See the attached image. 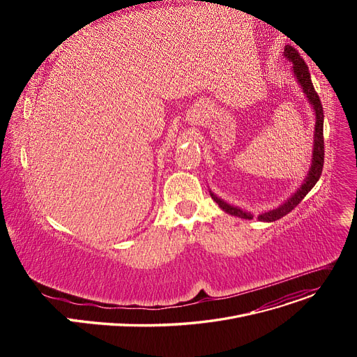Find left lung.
Here are the masks:
<instances>
[{
	"label": "left lung",
	"instance_id": "8db88e82",
	"mask_svg": "<svg viewBox=\"0 0 357 357\" xmlns=\"http://www.w3.org/2000/svg\"><path fill=\"white\" fill-rule=\"evenodd\" d=\"M284 54L287 56L289 61H292L295 77H296L299 85L303 86L304 93L308 97V100L312 104L314 111H315L317 121H315V135H314L312 165H311V169H310V174H308V176H307V179H305V182H304V185L301 186V188H299L284 205H280L279 208L259 215L260 221H276L279 218H282L284 215L289 214L296 207V205L304 199V197L312 190V186L317 183V181L320 179L321 172H323V166H324V136H323L324 112H323V105H321L320 97H318V93L314 89V85H312V81H311V77H310L308 66H307V63L304 62V59L301 58V56H299L298 50L294 49L292 46H287ZM211 198L220 205V208L222 211H226V213H229L231 215H236V217H240V218H245V220H252L253 218L252 214L243 211L240 208H236V207H233V205H230V204H226L224 201H221L220 198H217L213 192H211Z\"/></svg>",
	"mask_w": 357,
	"mask_h": 357
}]
</instances>
